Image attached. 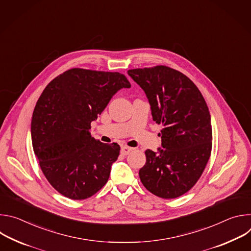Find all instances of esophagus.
<instances>
[{
  "instance_id": "esophagus-1",
  "label": "esophagus",
  "mask_w": 251,
  "mask_h": 251,
  "mask_svg": "<svg viewBox=\"0 0 251 251\" xmlns=\"http://www.w3.org/2000/svg\"><path fill=\"white\" fill-rule=\"evenodd\" d=\"M133 149L132 148H130V147H127V146H122L121 147V151H120V153L122 154V155H124V156H126V155H128L131 151H132Z\"/></svg>"
}]
</instances>
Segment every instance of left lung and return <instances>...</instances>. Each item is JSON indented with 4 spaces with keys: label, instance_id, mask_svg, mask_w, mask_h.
I'll return each mask as SVG.
<instances>
[{
    "label": "left lung",
    "instance_id": "1",
    "mask_svg": "<svg viewBox=\"0 0 251 251\" xmlns=\"http://www.w3.org/2000/svg\"><path fill=\"white\" fill-rule=\"evenodd\" d=\"M128 75L144 90L153 120L164 126L162 149L146 150L140 180L157 197H180L196 185L210 156L208 107L199 88L180 71L158 65L130 69Z\"/></svg>",
    "mask_w": 251,
    "mask_h": 251
}]
</instances>
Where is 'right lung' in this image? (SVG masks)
Segmentation results:
<instances>
[{"mask_svg":"<svg viewBox=\"0 0 251 251\" xmlns=\"http://www.w3.org/2000/svg\"><path fill=\"white\" fill-rule=\"evenodd\" d=\"M131 84L119 73L69 69L51 80L31 118L33 152L49 183L62 196L85 200L108 181L117 143L90 135V124L117 91Z\"/></svg>","mask_w":251,"mask_h":251,"instance_id":"1","label":"right lung"}]
</instances>
